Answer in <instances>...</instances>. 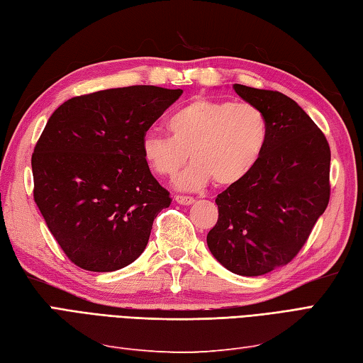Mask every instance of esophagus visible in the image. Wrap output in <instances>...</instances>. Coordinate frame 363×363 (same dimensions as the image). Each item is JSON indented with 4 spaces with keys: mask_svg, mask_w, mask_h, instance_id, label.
<instances>
[{
    "mask_svg": "<svg viewBox=\"0 0 363 363\" xmlns=\"http://www.w3.org/2000/svg\"><path fill=\"white\" fill-rule=\"evenodd\" d=\"M175 201L179 203V205H191V203H194V197H189V196H175Z\"/></svg>",
    "mask_w": 363,
    "mask_h": 363,
    "instance_id": "obj_1",
    "label": "esophagus"
}]
</instances>
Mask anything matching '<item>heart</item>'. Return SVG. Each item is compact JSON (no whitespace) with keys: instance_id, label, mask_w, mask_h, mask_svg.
<instances>
[{"instance_id":"1","label":"heart","mask_w":363,"mask_h":363,"mask_svg":"<svg viewBox=\"0 0 363 363\" xmlns=\"http://www.w3.org/2000/svg\"><path fill=\"white\" fill-rule=\"evenodd\" d=\"M171 135L149 130L141 138V154L160 177L171 179L186 163L175 186L196 191L212 180L231 186L248 177L268 145L267 115L251 103L199 96L167 118Z\"/></svg>"}]
</instances>
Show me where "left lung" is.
Returning <instances> with one entry per match:
<instances>
[{
  "mask_svg": "<svg viewBox=\"0 0 363 363\" xmlns=\"http://www.w3.org/2000/svg\"><path fill=\"white\" fill-rule=\"evenodd\" d=\"M267 115L268 145L252 172L218 194L211 254L238 276H263L293 260L330 201L331 152L323 132L277 91L234 84Z\"/></svg>",
  "mask_w": 363,
  "mask_h": 363,
  "instance_id": "8db88e82",
  "label": "left lung"
}]
</instances>
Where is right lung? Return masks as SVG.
I'll list each match as a JSON object with an SVG mask.
<instances>
[{
    "label": "right lung",
    "instance_id": "1",
    "mask_svg": "<svg viewBox=\"0 0 363 363\" xmlns=\"http://www.w3.org/2000/svg\"><path fill=\"white\" fill-rule=\"evenodd\" d=\"M182 89L129 86L74 96L50 115L32 154L33 199L77 267L111 272L145 251L171 205L141 138Z\"/></svg>",
    "mask_w": 363,
    "mask_h": 363
}]
</instances>
